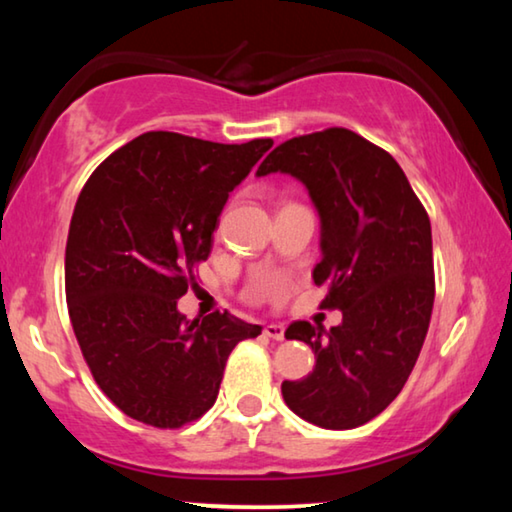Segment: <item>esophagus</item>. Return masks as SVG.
Instances as JSON below:
<instances>
[{
  "mask_svg": "<svg viewBox=\"0 0 512 512\" xmlns=\"http://www.w3.org/2000/svg\"><path fill=\"white\" fill-rule=\"evenodd\" d=\"M264 334L271 336L273 341H284V325H280V323L266 325V327H264Z\"/></svg>",
  "mask_w": 512,
  "mask_h": 512,
  "instance_id": "esophagus-1",
  "label": "esophagus"
}]
</instances>
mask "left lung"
I'll list each match as a JSON object with an SVG mask.
<instances>
[{
	"label": "left lung",
	"instance_id": "1",
	"mask_svg": "<svg viewBox=\"0 0 512 512\" xmlns=\"http://www.w3.org/2000/svg\"><path fill=\"white\" fill-rule=\"evenodd\" d=\"M275 171L298 178L316 205L320 307L343 311L329 332L307 320L287 327L316 366L282 381L284 402L316 427H361L400 395L427 336L436 296L427 210L393 155L348 128L275 146L257 176Z\"/></svg>",
	"mask_w": 512,
	"mask_h": 512
}]
</instances>
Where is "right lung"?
<instances>
[{"mask_svg":"<svg viewBox=\"0 0 512 512\" xmlns=\"http://www.w3.org/2000/svg\"><path fill=\"white\" fill-rule=\"evenodd\" d=\"M271 146L151 131L81 189L65 248L69 320L94 381L128 418L158 429L198 420L235 345L262 334L228 311L187 320L178 298L210 257L230 192Z\"/></svg>","mask_w":512,"mask_h":512,"instance_id":"add662e5","label":"right lung"}]
</instances>
